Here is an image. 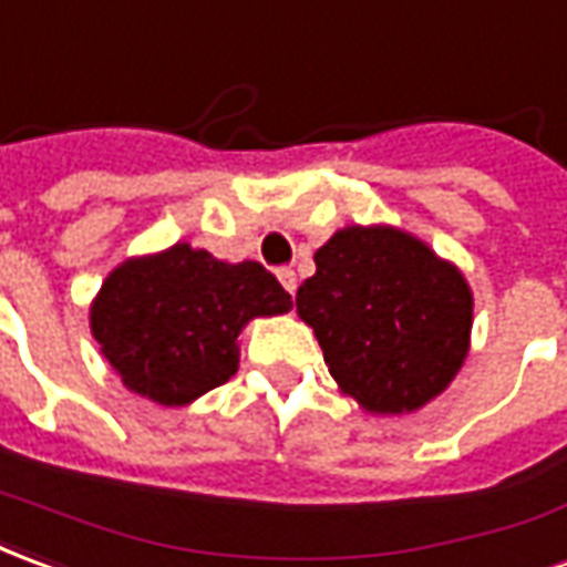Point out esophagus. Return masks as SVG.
<instances>
[{"label": "esophagus", "mask_w": 567, "mask_h": 567, "mask_svg": "<svg viewBox=\"0 0 567 567\" xmlns=\"http://www.w3.org/2000/svg\"><path fill=\"white\" fill-rule=\"evenodd\" d=\"M277 280L284 284V290L296 296V271L292 268H277Z\"/></svg>", "instance_id": "34e87169"}]
</instances>
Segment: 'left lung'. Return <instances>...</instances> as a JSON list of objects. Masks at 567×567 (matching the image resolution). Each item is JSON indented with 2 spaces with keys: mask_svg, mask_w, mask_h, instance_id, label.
I'll return each instance as SVG.
<instances>
[{
  "mask_svg": "<svg viewBox=\"0 0 567 567\" xmlns=\"http://www.w3.org/2000/svg\"><path fill=\"white\" fill-rule=\"evenodd\" d=\"M296 311L323 348L329 375L369 412H412L464 363L473 296L455 265L405 231L351 226L315 252Z\"/></svg>",
  "mask_w": 567,
  "mask_h": 567,
  "instance_id": "8db88e82",
  "label": "left lung"
}]
</instances>
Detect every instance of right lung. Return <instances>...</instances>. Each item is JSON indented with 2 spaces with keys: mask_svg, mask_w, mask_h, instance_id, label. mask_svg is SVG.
<instances>
[{
  "mask_svg": "<svg viewBox=\"0 0 567 567\" xmlns=\"http://www.w3.org/2000/svg\"><path fill=\"white\" fill-rule=\"evenodd\" d=\"M290 308V292L259 262L228 265L176 244L115 268L91 308V329L131 391L183 405L238 372L235 341L250 317Z\"/></svg>",
  "mask_w": 567,
  "mask_h": 567,
  "instance_id": "add662e5",
  "label": "right lung"
}]
</instances>
